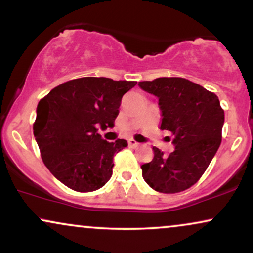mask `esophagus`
<instances>
[{
	"label": "esophagus",
	"instance_id": "esophagus-1",
	"mask_svg": "<svg viewBox=\"0 0 253 253\" xmlns=\"http://www.w3.org/2000/svg\"><path fill=\"white\" fill-rule=\"evenodd\" d=\"M128 145L130 147H137V146H139V142H136L134 139H130L129 141H128Z\"/></svg>",
	"mask_w": 253,
	"mask_h": 253
}]
</instances>
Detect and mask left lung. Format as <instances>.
I'll return each mask as SVG.
<instances>
[{
    "mask_svg": "<svg viewBox=\"0 0 253 253\" xmlns=\"http://www.w3.org/2000/svg\"><path fill=\"white\" fill-rule=\"evenodd\" d=\"M139 86L159 98L160 129L171 133L175 146L168 155L153 147L154 158L141 166L142 177L159 193H180L200 180L219 148L224 111L215 93L180 77L139 82Z\"/></svg>",
    "mask_w": 253,
    "mask_h": 253,
    "instance_id": "left-lung-1",
    "label": "left lung"
}]
</instances>
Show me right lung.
Here are the masks:
<instances>
[{
    "mask_svg": "<svg viewBox=\"0 0 253 253\" xmlns=\"http://www.w3.org/2000/svg\"><path fill=\"white\" fill-rule=\"evenodd\" d=\"M136 82L84 77L52 88L37 106L34 135L44 165L70 189L88 193L112 176L114 154L127 146L101 139L114 126L123 95Z\"/></svg>",
    "mask_w": 253,
    "mask_h": 253,
    "instance_id": "add662e5",
    "label": "right lung"
}]
</instances>
